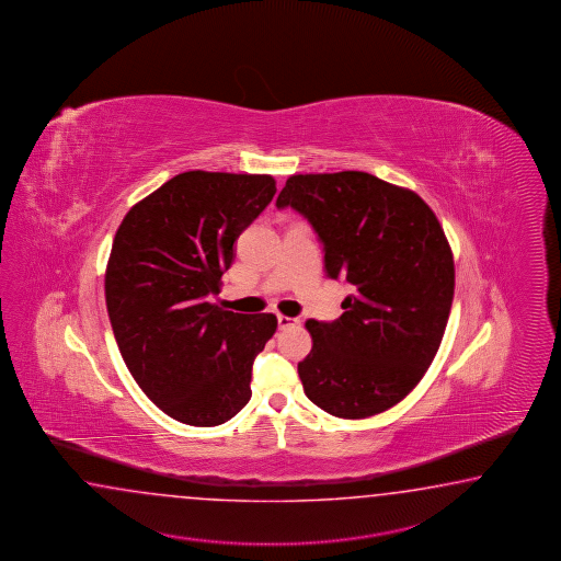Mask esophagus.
<instances>
[{
    "instance_id": "1",
    "label": "esophagus",
    "mask_w": 561,
    "mask_h": 561,
    "mask_svg": "<svg viewBox=\"0 0 561 561\" xmlns=\"http://www.w3.org/2000/svg\"><path fill=\"white\" fill-rule=\"evenodd\" d=\"M298 318H289V316H277V325H279V330H287V328H291V325H298Z\"/></svg>"
}]
</instances>
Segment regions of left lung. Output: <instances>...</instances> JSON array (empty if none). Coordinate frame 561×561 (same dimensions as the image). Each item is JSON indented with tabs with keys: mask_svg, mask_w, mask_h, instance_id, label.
I'll return each mask as SVG.
<instances>
[{
	"mask_svg": "<svg viewBox=\"0 0 561 561\" xmlns=\"http://www.w3.org/2000/svg\"><path fill=\"white\" fill-rule=\"evenodd\" d=\"M275 205L310 221L325 274L354 289L337 320L306 322V397L337 419L388 411L421 382L447 328L455 263L435 213L362 171L294 174Z\"/></svg>",
	"mask_w": 561,
	"mask_h": 561,
	"instance_id": "obj_1",
	"label": "left lung"
}]
</instances>
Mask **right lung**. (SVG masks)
<instances>
[{
  "label": "right lung",
  "instance_id": "add662e5",
  "mask_svg": "<svg viewBox=\"0 0 561 561\" xmlns=\"http://www.w3.org/2000/svg\"><path fill=\"white\" fill-rule=\"evenodd\" d=\"M274 195L270 174L188 171L138 201L114 236L104 294L116 344L138 387L179 423L217 426L250 402L251 366L277 318L207 299Z\"/></svg>",
  "mask_w": 561,
  "mask_h": 561
}]
</instances>
